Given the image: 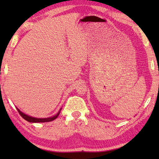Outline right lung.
I'll list each match as a JSON object with an SVG mask.
<instances>
[{
  "label": "right lung",
  "instance_id": "obj_1",
  "mask_svg": "<svg viewBox=\"0 0 159 159\" xmlns=\"http://www.w3.org/2000/svg\"><path fill=\"white\" fill-rule=\"evenodd\" d=\"M17 111L19 112V114H20V116L21 117H22L24 119H25L26 120H27L29 122H31V123H44V122H49V121H52V120H55V118H57V116L60 114L61 109L59 111V112L57 113V114L54 116L52 117H49V118H34V117H31V116H29L28 115H26L25 114H24V113L21 112L20 109H17Z\"/></svg>",
  "mask_w": 159,
  "mask_h": 159
}]
</instances>
